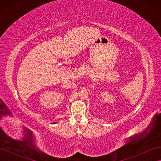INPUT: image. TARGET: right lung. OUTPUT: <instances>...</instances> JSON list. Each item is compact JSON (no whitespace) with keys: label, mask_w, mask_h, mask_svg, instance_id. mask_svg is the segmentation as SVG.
Segmentation results:
<instances>
[{"label":"right lung","mask_w":161,"mask_h":161,"mask_svg":"<svg viewBox=\"0 0 161 161\" xmlns=\"http://www.w3.org/2000/svg\"><path fill=\"white\" fill-rule=\"evenodd\" d=\"M56 122H54V123H53V124H56Z\"/></svg>","instance_id":"add662e5"}]
</instances>
